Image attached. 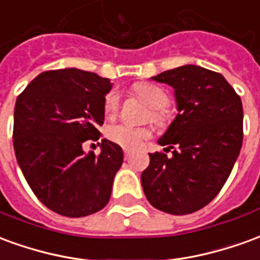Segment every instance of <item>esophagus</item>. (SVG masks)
Wrapping results in <instances>:
<instances>
[{
    "label": "esophagus",
    "instance_id": "1",
    "mask_svg": "<svg viewBox=\"0 0 260 260\" xmlns=\"http://www.w3.org/2000/svg\"><path fill=\"white\" fill-rule=\"evenodd\" d=\"M131 154H132V153H131V150H128V149H124V157H125V160H128V158L131 157Z\"/></svg>",
    "mask_w": 260,
    "mask_h": 260
}]
</instances>
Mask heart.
Listing matches in <instances>:
<instances>
[{"mask_svg":"<svg viewBox=\"0 0 260 260\" xmlns=\"http://www.w3.org/2000/svg\"><path fill=\"white\" fill-rule=\"evenodd\" d=\"M134 91L139 99L146 103L150 107L149 118L158 125H166L169 122V113L166 107L169 106V94L158 86L153 83H136ZM119 108V94L115 90H110L104 97L103 110L106 117H114ZM152 131L145 126H132L129 124H114L107 126L106 136L108 141L117 143L119 146L126 149H135L142 142L149 139Z\"/></svg>","mask_w":260,"mask_h":260,"instance_id":"obj_1","label":"heart"}]
</instances>
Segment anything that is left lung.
Returning <instances> with one entry per match:
<instances>
[{
  "label": "left lung",
  "mask_w": 260,
  "mask_h": 260,
  "mask_svg": "<svg viewBox=\"0 0 260 260\" xmlns=\"http://www.w3.org/2000/svg\"><path fill=\"white\" fill-rule=\"evenodd\" d=\"M174 87L178 114L158 141L173 149L150 153L142 186L153 207L170 214L198 212L217 196L242 146V103L224 76L184 65L153 76Z\"/></svg>",
  "instance_id": "1"
}]
</instances>
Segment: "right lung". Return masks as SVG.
<instances>
[{
    "mask_svg": "<svg viewBox=\"0 0 260 260\" xmlns=\"http://www.w3.org/2000/svg\"><path fill=\"white\" fill-rule=\"evenodd\" d=\"M110 79L76 68L37 75L20 93L14 111V149L37 199L67 217H83L110 201L124 161L118 145L103 139L102 152L85 153L104 122Z\"/></svg>",
    "mask_w": 260,
    "mask_h": 260,
    "instance_id": "obj_1",
    "label": "right lung"
}]
</instances>
